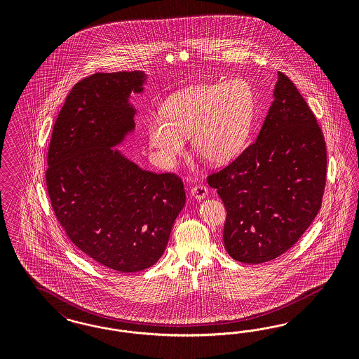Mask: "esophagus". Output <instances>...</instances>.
Returning <instances> with one entry per match:
<instances>
[{
  "instance_id": "34e87169",
  "label": "esophagus",
  "mask_w": 359,
  "mask_h": 359,
  "mask_svg": "<svg viewBox=\"0 0 359 359\" xmlns=\"http://www.w3.org/2000/svg\"><path fill=\"white\" fill-rule=\"evenodd\" d=\"M191 194L196 200H203L208 196V188L205 185H196L191 189Z\"/></svg>"
}]
</instances>
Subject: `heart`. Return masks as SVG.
Listing matches in <instances>:
<instances>
[{"label": "heart", "instance_id": "heart-1", "mask_svg": "<svg viewBox=\"0 0 359 359\" xmlns=\"http://www.w3.org/2000/svg\"><path fill=\"white\" fill-rule=\"evenodd\" d=\"M255 98L250 84L234 79L175 93L164 113L147 118V135L156 161L171 167L184 152L185 138L210 164H226L243 150L250 134Z\"/></svg>", "mask_w": 359, "mask_h": 359}]
</instances>
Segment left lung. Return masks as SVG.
<instances>
[{
  "instance_id": "obj_1",
  "label": "left lung",
  "mask_w": 359,
  "mask_h": 359,
  "mask_svg": "<svg viewBox=\"0 0 359 359\" xmlns=\"http://www.w3.org/2000/svg\"><path fill=\"white\" fill-rule=\"evenodd\" d=\"M207 182L226 209L224 243L236 261H272L313 222L325 189V140L283 72L257 141Z\"/></svg>"
}]
</instances>
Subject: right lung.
<instances>
[{
    "mask_svg": "<svg viewBox=\"0 0 359 359\" xmlns=\"http://www.w3.org/2000/svg\"><path fill=\"white\" fill-rule=\"evenodd\" d=\"M142 71L93 74L65 98L50 141L46 184L67 237L111 270L137 272L163 255L185 204L177 175L144 171L111 147L134 130Z\"/></svg>",
    "mask_w": 359,
    "mask_h": 359,
    "instance_id": "right-lung-1",
    "label": "right lung"
}]
</instances>
